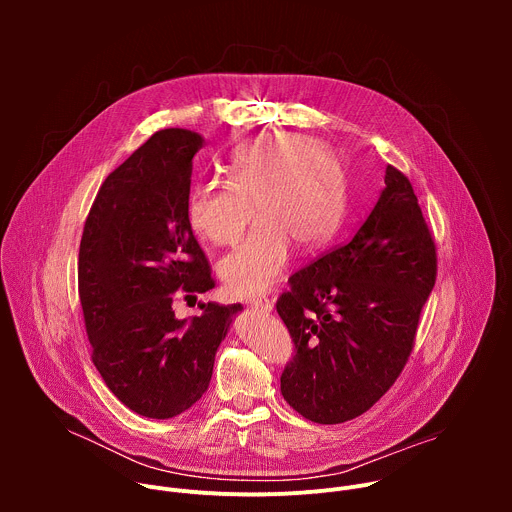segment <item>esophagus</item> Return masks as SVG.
I'll list each match as a JSON object with an SVG mask.
<instances>
[{
  "mask_svg": "<svg viewBox=\"0 0 512 512\" xmlns=\"http://www.w3.org/2000/svg\"><path fill=\"white\" fill-rule=\"evenodd\" d=\"M251 304L255 308H261L263 312H271L273 310V302L271 300H251Z\"/></svg>",
  "mask_w": 512,
  "mask_h": 512,
  "instance_id": "obj_1",
  "label": "esophagus"
}]
</instances>
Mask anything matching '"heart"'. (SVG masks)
Here are the masks:
<instances>
[{"mask_svg": "<svg viewBox=\"0 0 512 512\" xmlns=\"http://www.w3.org/2000/svg\"><path fill=\"white\" fill-rule=\"evenodd\" d=\"M346 200L340 160L304 135H263L235 152L227 184H196L186 200L190 229L206 243L237 245L259 218L253 235L218 265L235 298L261 296L283 275L291 245L314 253L336 233Z\"/></svg>", "mask_w": 512, "mask_h": 512, "instance_id": "1", "label": "heart"}]
</instances>
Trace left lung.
I'll return each instance as SVG.
<instances>
[{
  "label": "left lung",
  "instance_id": "obj_1",
  "mask_svg": "<svg viewBox=\"0 0 512 512\" xmlns=\"http://www.w3.org/2000/svg\"><path fill=\"white\" fill-rule=\"evenodd\" d=\"M437 275L433 235L411 182L387 166L356 235L289 277L277 314L294 340L281 395L314 423L369 411L397 381Z\"/></svg>",
  "mask_w": 512,
  "mask_h": 512
}]
</instances>
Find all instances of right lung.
Wrapping results in <instances>:
<instances>
[{
	"label": "right lung",
	"instance_id": "right-lung-1",
	"mask_svg": "<svg viewBox=\"0 0 512 512\" xmlns=\"http://www.w3.org/2000/svg\"><path fill=\"white\" fill-rule=\"evenodd\" d=\"M204 139L156 131L103 182L79 251V296L93 362L131 411L170 419L208 389L214 354L241 304H200L178 320L176 296L214 287L186 218L192 158Z\"/></svg>",
	"mask_w": 512,
	"mask_h": 512
}]
</instances>
